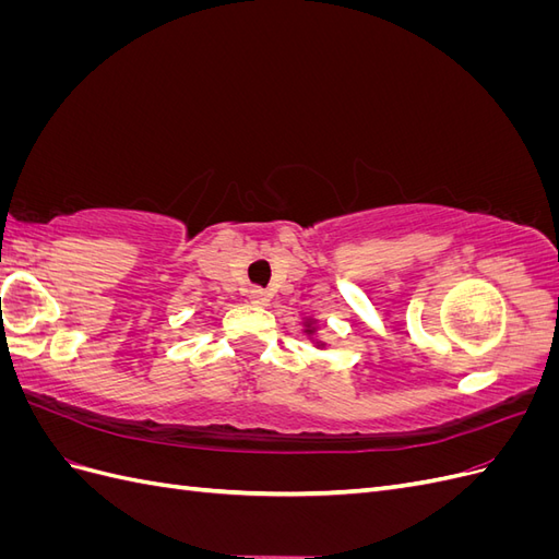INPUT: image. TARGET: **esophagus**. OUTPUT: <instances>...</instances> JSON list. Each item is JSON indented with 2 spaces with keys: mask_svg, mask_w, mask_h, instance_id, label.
Wrapping results in <instances>:
<instances>
[{
  "mask_svg": "<svg viewBox=\"0 0 559 559\" xmlns=\"http://www.w3.org/2000/svg\"><path fill=\"white\" fill-rule=\"evenodd\" d=\"M249 300L253 302V306H267V300H270V296L263 292V289H259V286H253V289H249Z\"/></svg>",
  "mask_w": 559,
  "mask_h": 559,
  "instance_id": "obj_1",
  "label": "esophagus"
}]
</instances>
